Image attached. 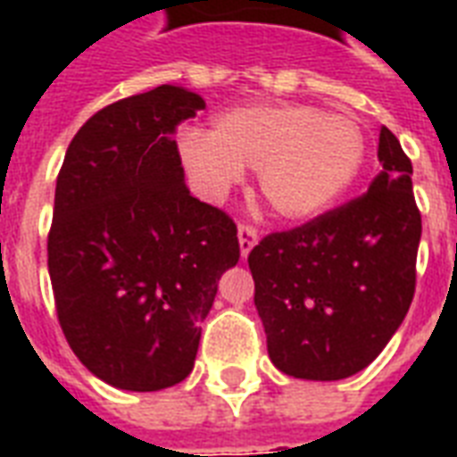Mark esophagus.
<instances>
[{
  "mask_svg": "<svg viewBox=\"0 0 457 457\" xmlns=\"http://www.w3.org/2000/svg\"><path fill=\"white\" fill-rule=\"evenodd\" d=\"M237 235H239V251H242V258H246L251 253V249L258 244V232L251 225H239L237 228Z\"/></svg>",
  "mask_w": 457,
  "mask_h": 457,
  "instance_id": "34e87169",
  "label": "esophagus"
}]
</instances>
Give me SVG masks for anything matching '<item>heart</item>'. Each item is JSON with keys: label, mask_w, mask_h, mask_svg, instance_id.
Here are the masks:
<instances>
[{"label": "heart", "mask_w": 457, "mask_h": 457, "mask_svg": "<svg viewBox=\"0 0 457 457\" xmlns=\"http://www.w3.org/2000/svg\"><path fill=\"white\" fill-rule=\"evenodd\" d=\"M178 152L206 199L220 201L251 168L278 215L301 222L351 189L365 161V132L353 118L308 104H249L222 111L211 132L182 130Z\"/></svg>", "instance_id": "1"}]
</instances>
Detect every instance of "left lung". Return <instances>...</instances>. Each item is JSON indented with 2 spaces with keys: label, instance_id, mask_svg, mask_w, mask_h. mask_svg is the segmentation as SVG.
<instances>
[{
  "label": "left lung",
  "instance_id": "1",
  "mask_svg": "<svg viewBox=\"0 0 457 457\" xmlns=\"http://www.w3.org/2000/svg\"><path fill=\"white\" fill-rule=\"evenodd\" d=\"M377 158L382 170L362 196L249 253L268 355L285 375L334 382L361 372L411 308L422 237L412 163L389 128Z\"/></svg>",
  "mask_w": 457,
  "mask_h": 457
}]
</instances>
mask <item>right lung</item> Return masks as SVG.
<instances>
[{"label": "right lung", "instance_id": "right-lung-1", "mask_svg": "<svg viewBox=\"0 0 457 457\" xmlns=\"http://www.w3.org/2000/svg\"><path fill=\"white\" fill-rule=\"evenodd\" d=\"M201 109L175 85L111 104L78 130L56 178V315L82 365L116 389H168L192 372L218 279L239 261L237 225L189 194L172 139Z\"/></svg>", "mask_w": 457, "mask_h": 457}]
</instances>
